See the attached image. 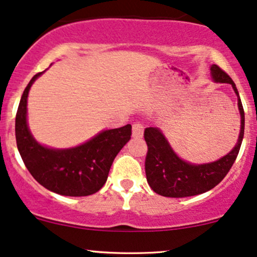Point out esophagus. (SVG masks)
<instances>
[{
	"mask_svg": "<svg viewBox=\"0 0 257 257\" xmlns=\"http://www.w3.org/2000/svg\"><path fill=\"white\" fill-rule=\"evenodd\" d=\"M144 134V125L140 122L133 123V137L141 138Z\"/></svg>",
	"mask_w": 257,
	"mask_h": 257,
	"instance_id": "1",
	"label": "esophagus"
}]
</instances>
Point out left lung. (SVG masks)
<instances>
[{
    "label": "left lung",
    "instance_id": "1",
    "mask_svg": "<svg viewBox=\"0 0 257 257\" xmlns=\"http://www.w3.org/2000/svg\"><path fill=\"white\" fill-rule=\"evenodd\" d=\"M211 77L219 83H229L238 96V108L240 112V133L232 151L219 161L205 164H191L182 161L173 151L169 143L158 128H146L144 138L147 144L145 159L146 179L150 187L156 193L172 198L197 196L219 185L229 172L244 137V110L239 93L234 82L217 65H211Z\"/></svg>",
    "mask_w": 257,
    "mask_h": 257
}]
</instances>
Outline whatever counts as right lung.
Instances as JSON below:
<instances>
[{"mask_svg":"<svg viewBox=\"0 0 257 257\" xmlns=\"http://www.w3.org/2000/svg\"><path fill=\"white\" fill-rule=\"evenodd\" d=\"M38 72L26 85L16 116L17 146L25 167L38 184L61 196L83 197L105 185L113 159L129 141L132 125L99 133L82 145L55 150L35 140L26 122L28 95Z\"/></svg>","mask_w":257,"mask_h":257,"instance_id":"obj_1","label":"right lung"}]
</instances>
